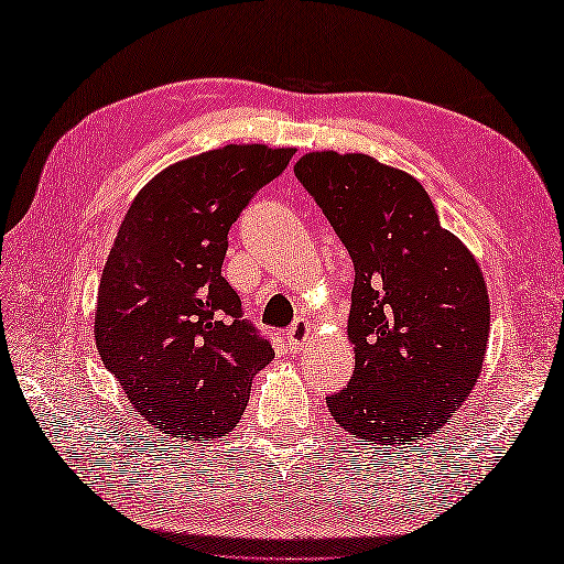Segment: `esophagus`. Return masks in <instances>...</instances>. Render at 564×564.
Here are the masks:
<instances>
[{"label":"esophagus","mask_w":564,"mask_h":564,"mask_svg":"<svg viewBox=\"0 0 564 564\" xmlns=\"http://www.w3.org/2000/svg\"><path fill=\"white\" fill-rule=\"evenodd\" d=\"M313 334H315V329H313V325H310V319H305V317L295 319L293 327L289 329V344H291V349H293V351L305 349V346L310 344V339H313Z\"/></svg>","instance_id":"1"}]
</instances>
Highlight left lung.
<instances>
[{
  "mask_svg": "<svg viewBox=\"0 0 564 564\" xmlns=\"http://www.w3.org/2000/svg\"><path fill=\"white\" fill-rule=\"evenodd\" d=\"M293 170L356 271L346 327L356 368L327 398L332 416L378 446L438 434L482 373L489 295L480 263L406 172L334 150L307 152Z\"/></svg>",
  "mask_w": 564,
  "mask_h": 564,
  "instance_id": "8db88e82",
  "label": "left lung"
}]
</instances>
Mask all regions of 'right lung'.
I'll return each mask as SVG.
<instances>
[{
	"mask_svg": "<svg viewBox=\"0 0 564 564\" xmlns=\"http://www.w3.org/2000/svg\"><path fill=\"white\" fill-rule=\"evenodd\" d=\"M293 148L225 145L138 191L99 283L94 339L130 406L162 434L213 441L242 419L273 349L223 279L227 232Z\"/></svg>",
	"mask_w": 564,
	"mask_h": 564,
	"instance_id": "obj_1",
	"label": "right lung"
}]
</instances>
